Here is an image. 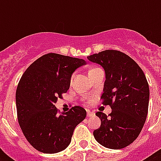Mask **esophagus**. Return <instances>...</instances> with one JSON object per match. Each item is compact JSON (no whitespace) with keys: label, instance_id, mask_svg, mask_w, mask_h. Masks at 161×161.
Wrapping results in <instances>:
<instances>
[{"label":"esophagus","instance_id":"34e87169","mask_svg":"<svg viewBox=\"0 0 161 161\" xmlns=\"http://www.w3.org/2000/svg\"><path fill=\"white\" fill-rule=\"evenodd\" d=\"M87 115H88V117H93L94 115H95V113L94 112H91L89 110H87Z\"/></svg>","mask_w":161,"mask_h":161}]
</instances>
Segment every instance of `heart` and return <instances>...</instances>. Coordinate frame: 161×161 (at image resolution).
Wrapping results in <instances>:
<instances>
[{"instance_id": "1", "label": "heart", "mask_w": 161, "mask_h": 161, "mask_svg": "<svg viewBox=\"0 0 161 161\" xmlns=\"http://www.w3.org/2000/svg\"><path fill=\"white\" fill-rule=\"evenodd\" d=\"M98 69H100V68H91L90 71H89V73H93V72H94V71L98 70Z\"/></svg>"}]
</instances>
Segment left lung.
<instances>
[{
  "instance_id": "1",
  "label": "left lung",
  "mask_w": 161,
  "mask_h": 161,
  "mask_svg": "<svg viewBox=\"0 0 161 161\" xmlns=\"http://www.w3.org/2000/svg\"><path fill=\"white\" fill-rule=\"evenodd\" d=\"M88 59L104 69L101 98L103 104L112 108L108 116L96 113L101 125L93 131V136L104 147L123 149L137 139L146 120L150 98L147 79L140 66L119 51L105 50Z\"/></svg>"
}]
</instances>
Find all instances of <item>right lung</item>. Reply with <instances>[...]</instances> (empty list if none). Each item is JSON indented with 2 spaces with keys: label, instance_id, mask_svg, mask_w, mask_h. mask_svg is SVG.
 <instances>
[{
  "label": "right lung",
  "instance_id": "right-lung-1",
  "mask_svg": "<svg viewBox=\"0 0 161 161\" xmlns=\"http://www.w3.org/2000/svg\"><path fill=\"white\" fill-rule=\"evenodd\" d=\"M86 64L83 59L47 53L29 66L16 93L18 123L23 135L36 150L55 154L65 150L76 126L86 118L83 108L74 106L58 114V98L67 93L74 71Z\"/></svg>",
  "mask_w": 161,
  "mask_h": 161
}]
</instances>
